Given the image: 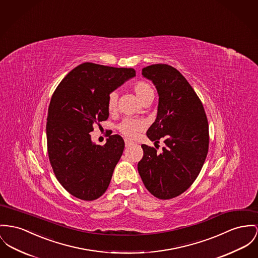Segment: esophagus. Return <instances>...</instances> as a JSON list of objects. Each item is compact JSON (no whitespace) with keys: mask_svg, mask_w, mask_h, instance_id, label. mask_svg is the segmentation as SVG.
<instances>
[{"mask_svg":"<svg viewBox=\"0 0 258 258\" xmlns=\"http://www.w3.org/2000/svg\"><path fill=\"white\" fill-rule=\"evenodd\" d=\"M124 141H125V145H126V147H128V146H130V145H132V144H133V142H132V141H130V140H128V139H125Z\"/></svg>","mask_w":258,"mask_h":258,"instance_id":"1","label":"esophagus"}]
</instances>
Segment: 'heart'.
I'll list each match as a JSON object with an SVG mask.
<instances>
[{
    "label": "heart",
    "instance_id": "b5f03b06",
    "mask_svg": "<svg viewBox=\"0 0 258 258\" xmlns=\"http://www.w3.org/2000/svg\"><path fill=\"white\" fill-rule=\"evenodd\" d=\"M133 91L135 92L138 99L141 103H144L149 98H154V90L152 86L145 81H138L133 85ZM118 100V95L116 92H112L109 94L107 98V109L112 112L116 108ZM143 128V124L141 121L136 119L127 118L122 121L118 129L121 133L127 138H134L138 132Z\"/></svg>",
    "mask_w": 258,
    "mask_h": 258
}]
</instances>
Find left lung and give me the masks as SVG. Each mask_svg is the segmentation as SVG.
Masks as SVG:
<instances>
[{
    "instance_id": "obj_1",
    "label": "left lung",
    "mask_w": 258,
    "mask_h": 258,
    "mask_svg": "<svg viewBox=\"0 0 258 258\" xmlns=\"http://www.w3.org/2000/svg\"><path fill=\"white\" fill-rule=\"evenodd\" d=\"M142 75L154 83L159 97L147 136L165 145L161 153L142 145L138 171L152 195L169 200L189 189L202 170L208 152V122L200 98L177 69L152 64L143 69Z\"/></svg>"
}]
</instances>
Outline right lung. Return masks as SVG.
<instances>
[{
  "label": "right lung",
  "instance_id": "add662e5",
  "mask_svg": "<svg viewBox=\"0 0 258 258\" xmlns=\"http://www.w3.org/2000/svg\"><path fill=\"white\" fill-rule=\"evenodd\" d=\"M135 76L133 69L84 62L52 94L46 127L49 159L57 181L77 199L97 200L108 188L125 144L119 135H111L99 146L90 132L108 118L109 94Z\"/></svg>",
  "mask_w": 258,
  "mask_h": 258
}]
</instances>
